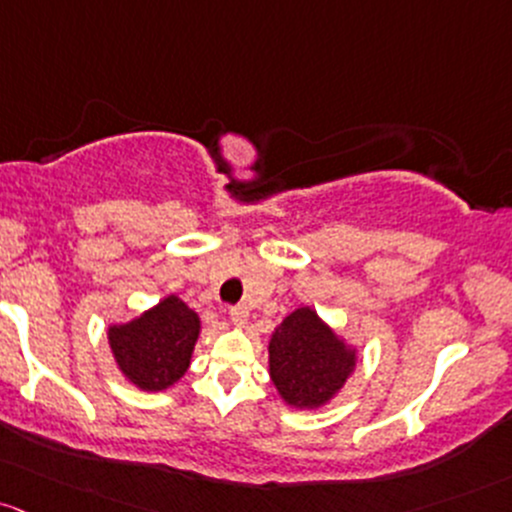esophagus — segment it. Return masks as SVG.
Returning <instances> with one entry per match:
<instances>
[{
	"mask_svg": "<svg viewBox=\"0 0 512 512\" xmlns=\"http://www.w3.org/2000/svg\"><path fill=\"white\" fill-rule=\"evenodd\" d=\"M228 318H230V323L238 325V328H243V325L247 323V318H250V313H247L245 306H233L228 311Z\"/></svg>",
	"mask_w": 512,
	"mask_h": 512,
	"instance_id": "obj_1",
	"label": "esophagus"
}]
</instances>
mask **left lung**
Returning <instances> with one entry per match:
<instances>
[{
	"label": "left lung",
	"instance_id": "8db88e82",
	"mask_svg": "<svg viewBox=\"0 0 512 512\" xmlns=\"http://www.w3.org/2000/svg\"><path fill=\"white\" fill-rule=\"evenodd\" d=\"M267 352L274 389L286 406L299 411L328 406L359 362L357 347L335 333L311 306L296 308L274 328Z\"/></svg>",
	"mask_w": 512,
	"mask_h": 512
}]
</instances>
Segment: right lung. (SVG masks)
Segmentation results:
<instances>
[{"instance_id":"add662e5","label":"right lung","mask_w":512,"mask_h":512,"mask_svg":"<svg viewBox=\"0 0 512 512\" xmlns=\"http://www.w3.org/2000/svg\"><path fill=\"white\" fill-rule=\"evenodd\" d=\"M201 333L199 313L177 294L126 323L106 328L111 355L128 384L140 391H165L187 374Z\"/></svg>"}]
</instances>
